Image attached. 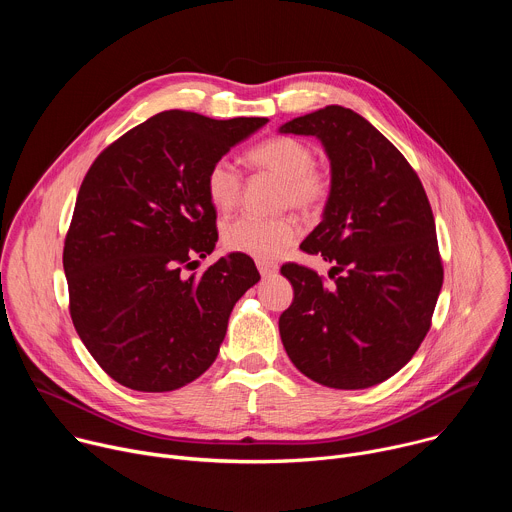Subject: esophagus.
Segmentation results:
<instances>
[{
	"label": "esophagus",
	"mask_w": 512,
	"mask_h": 512,
	"mask_svg": "<svg viewBox=\"0 0 512 512\" xmlns=\"http://www.w3.org/2000/svg\"><path fill=\"white\" fill-rule=\"evenodd\" d=\"M257 269H259L261 277H271L277 273V265L271 261H265V259H257Z\"/></svg>",
	"instance_id": "obj_1"
}]
</instances>
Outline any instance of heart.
Segmentation results:
<instances>
[{"label": "heart", "instance_id": "obj_1", "mask_svg": "<svg viewBox=\"0 0 512 512\" xmlns=\"http://www.w3.org/2000/svg\"><path fill=\"white\" fill-rule=\"evenodd\" d=\"M251 166L281 180L279 206H291L302 212L316 210L326 194L328 182L314 168L316 154L302 139L277 135L247 154ZM243 176L229 160H216L206 174V192L210 202L221 210H233L241 200ZM300 229L291 216L257 218L239 216L223 229V241L229 249L253 255L257 259H275L298 241Z\"/></svg>", "mask_w": 512, "mask_h": 512}]
</instances>
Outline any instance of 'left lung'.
Returning a JSON list of instances; mask_svg holds the SVG:
<instances>
[{
	"label": "left lung",
	"mask_w": 512,
	"mask_h": 512,
	"mask_svg": "<svg viewBox=\"0 0 512 512\" xmlns=\"http://www.w3.org/2000/svg\"><path fill=\"white\" fill-rule=\"evenodd\" d=\"M314 135L330 194L306 253L332 263L330 285L287 263L294 302L279 316L296 369L332 389H367L401 371L423 342L444 267L425 190L395 145L352 109L328 105L279 127Z\"/></svg>",
	"instance_id": "1"
}]
</instances>
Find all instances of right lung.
I'll use <instances>...</instances> for the list:
<instances>
[{
  "mask_svg": "<svg viewBox=\"0 0 512 512\" xmlns=\"http://www.w3.org/2000/svg\"><path fill=\"white\" fill-rule=\"evenodd\" d=\"M265 123L164 111L111 143L87 172L62 265L72 324L119 385L166 393L214 362L233 306L259 271L243 253L198 277L182 271L218 239L210 166Z\"/></svg>",
  "mask_w": 512,
  "mask_h": 512,
  "instance_id": "obj_1",
  "label": "right lung"
}]
</instances>
